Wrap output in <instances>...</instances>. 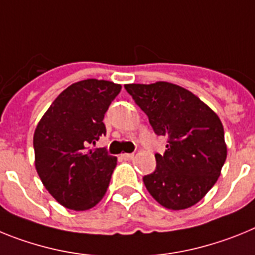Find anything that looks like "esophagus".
<instances>
[{
  "instance_id": "esophagus-1",
  "label": "esophagus",
  "mask_w": 255,
  "mask_h": 255,
  "mask_svg": "<svg viewBox=\"0 0 255 255\" xmlns=\"http://www.w3.org/2000/svg\"><path fill=\"white\" fill-rule=\"evenodd\" d=\"M134 155L133 154H127V152H125V154L121 155L122 159H125V160H130V159H133Z\"/></svg>"
}]
</instances>
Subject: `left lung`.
<instances>
[{
	"label": "left lung",
	"instance_id": "obj_1",
	"mask_svg": "<svg viewBox=\"0 0 255 255\" xmlns=\"http://www.w3.org/2000/svg\"><path fill=\"white\" fill-rule=\"evenodd\" d=\"M126 90L147 115L167 150L155 154L156 168L143 177L152 198L167 209L190 208L217 182L227 156L218 115L189 90L169 82L132 83Z\"/></svg>",
	"mask_w": 255,
	"mask_h": 255
}]
</instances>
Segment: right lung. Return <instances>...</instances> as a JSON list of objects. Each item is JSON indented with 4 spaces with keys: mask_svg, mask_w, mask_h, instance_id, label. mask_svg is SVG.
<instances>
[{
    "mask_svg": "<svg viewBox=\"0 0 255 255\" xmlns=\"http://www.w3.org/2000/svg\"><path fill=\"white\" fill-rule=\"evenodd\" d=\"M121 90V85L103 79L73 83L37 125L35 169L46 190L68 209L94 208L109 187L117 158L87 146L106 133L104 115Z\"/></svg>",
    "mask_w": 255,
    "mask_h": 255,
    "instance_id": "add662e5",
    "label": "right lung"
}]
</instances>
